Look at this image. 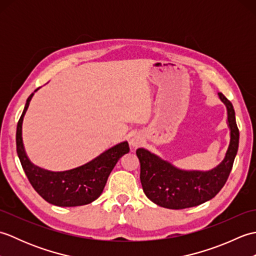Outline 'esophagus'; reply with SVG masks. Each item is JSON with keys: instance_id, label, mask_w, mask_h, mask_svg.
Masks as SVG:
<instances>
[{"instance_id": "34e87169", "label": "esophagus", "mask_w": 256, "mask_h": 256, "mask_svg": "<svg viewBox=\"0 0 256 256\" xmlns=\"http://www.w3.org/2000/svg\"><path fill=\"white\" fill-rule=\"evenodd\" d=\"M131 144H132L133 148H138V146L140 145V142H138V140H131Z\"/></svg>"}]
</instances>
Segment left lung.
Returning a JSON list of instances; mask_svg holds the SVG:
<instances>
[{"instance_id":"obj_1","label":"left lung","mask_w":256,"mask_h":256,"mask_svg":"<svg viewBox=\"0 0 256 256\" xmlns=\"http://www.w3.org/2000/svg\"><path fill=\"white\" fill-rule=\"evenodd\" d=\"M226 106L228 123L231 130L230 145L221 164L210 172H186L144 148L136 155L140 162V182L145 194L156 204L168 209H184L212 199L224 186L238 148V128L232 103L219 92Z\"/></svg>"}]
</instances>
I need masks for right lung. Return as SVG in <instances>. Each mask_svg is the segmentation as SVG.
I'll return each mask as SVG.
<instances>
[{"label":"right lung","mask_w":256,"mask_h":256,"mask_svg":"<svg viewBox=\"0 0 256 256\" xmlns=\"http://www.w3.org/2000/svg\"><path fill=\"white\" fill-rule=\"evenodd\" d=\"M32 94L27 98L16 128V150L30 184L42 199L52 204L77 206L92 202L100 197L118 160L130 152L128 142L113 146L86 164L66 172H50L32 165L27 158L22 140V123Z\"/></svg>","instance_id":"right-lung-1"}]
</instances>
